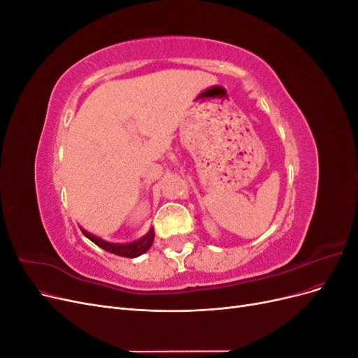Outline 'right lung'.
Listing matches in <instances>:
<instances>
[{
    "label": "right lung",
    "instance_id": "right-lung-1",
    "mask_svg": "<svg viewBox=\"0 0 358 358\" xmlns=\"http://www.w3.org/2000/svg\"><path fill=\"white\" fill-rule=\"evenodd\" d=\"M82 233L88 237V239L91 242H94L96 246L103 248L104 251L110 252V254H115V255H119V257H127V258H136L138 255L145 254L148 249L152 246L154 243V237H155V233H154V229H150L143 237H140L138 241L136 242H129V243H110V242H106L103 239H100V237H96L91 233H88L86 230L82 229Z\"/></svg>",
    "mask_w": 358,
    "mask_h": 358
}]
</instances>
